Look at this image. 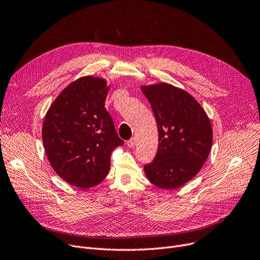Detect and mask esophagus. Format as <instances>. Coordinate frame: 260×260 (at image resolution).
<instances>
[{
    "label": "esophagus",
    "instance_id": "esophagus-1",
    "mask_svg": "<svg viewBox=\"0 0 260 260\" xmlns=\"http://www.w3.org/2000/svg\"><path fill=\"white\" fill-rule=\"evenodd\" d=\"M126 144H127L128 147H134L135 144H136V139H135V138H131L129 140H127Z\"/></svg>",
    "mask_w": 260,
    "mask_h": 260
}]
</instances>
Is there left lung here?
I'll return each mask as SVG.
<instances>
[{
	"mask_svg": "<svg viewBox=\"0 0 260 260\" xmlns=\"http://www.w3.org/2000/svg\"><path fill=\"white\" fill-rule=\"evenodd\" d=\"M156 118L159 145L144 166L154 185L174 189L192 180L207 161L213 142L210 119L185 90L168 83L141 86Z\"/></svg>",
	"mask_w": 260,
	"mask_h": 260,
	"instance_id": "8db88e82",
	"label": "left lung"
}]
</instances>
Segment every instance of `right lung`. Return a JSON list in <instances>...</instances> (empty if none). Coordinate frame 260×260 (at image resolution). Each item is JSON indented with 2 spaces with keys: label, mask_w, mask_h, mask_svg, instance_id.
<instances>
[{
  "label": "right lung",
  "mask_w": 260,
  "mask_h": 260,
  "mask_svg": "<svg viewBox=\"0 0 260 260\" xmlns=\"http://www.w3.org/2000/svg\"><path fill=\"white\" fill-rule=\"evenodd\" d=\"M109 86L102 78L82 77L66 86L45 116L42 139L50 166L80 188L99 184L111 168V154L123 145L104 107Z\"/></svg>",
  "instance_id": "add662e5"
}]
</instances>
